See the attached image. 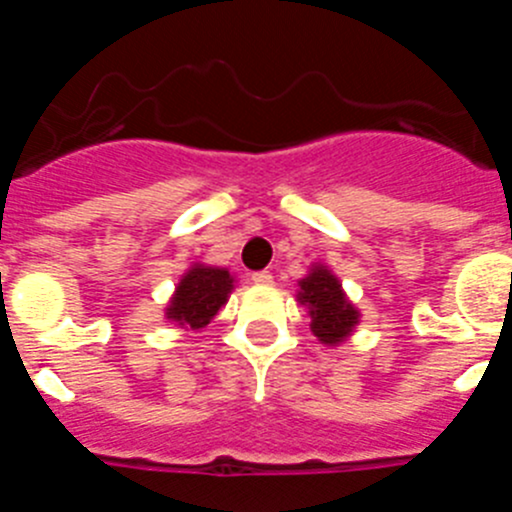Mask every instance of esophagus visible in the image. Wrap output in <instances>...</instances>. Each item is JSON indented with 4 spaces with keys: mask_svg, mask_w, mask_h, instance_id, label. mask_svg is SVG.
<instances>
[{
    "mask_svg": "<svg viewBox=\"0 0 512 512\" xmlns=\"http://www.w3.org/2000/svg\"><path fill=\"white\" fill-rule=\"evenodd\" d=\"M251 279H253V284H271V282H274L271 271H256Z\"/></svg>",
    "mask_w": 512,
    "mask_h": 512,
    "instance_id": "esophagus-1",
    "label": "esophagus"
}]
</instances>
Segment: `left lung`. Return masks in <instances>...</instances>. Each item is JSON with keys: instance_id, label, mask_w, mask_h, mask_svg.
Instances as JSON below:
<instances>
[{"instance_id": "obj_1", "label": "left lung", "mask_w": 512, "mask_h": 512, "mask_svg": "<svg viewBox=\"0 0 512 512\" xmlns=\"http://www.w3.org/2000/svg\"><path fill=\"white\" fill-rule=\"evenodd\" d=\"M297 287V302L310 312V330L320 343L341 346L348 336H354L361 312L348 300L341 282L328 266L312 264Z\"/></svg>"}]
</instances>
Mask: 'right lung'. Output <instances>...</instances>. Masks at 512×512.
<instances>
[{"label":"right lung","instance_id":"add662e5","mask_svg":"<svg viewBox=\"0 0 512 512\" xmlns=\"http://www.w3.org/2000/svg\"><path fill=\"white\" fill-rule=\"evenodd\" d=\"M233 284L235 277L223 266L192 264L182 274L166 305V320L179 328L202 330L220 312V307H225Z\"/></svg>","mask_w":512,"mask_h":512}]
</instances>
